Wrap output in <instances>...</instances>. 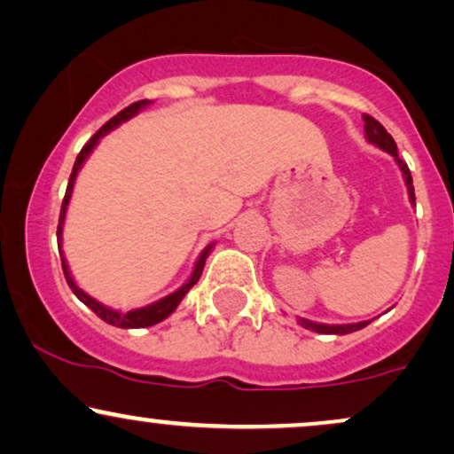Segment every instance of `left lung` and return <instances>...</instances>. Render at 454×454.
I'll list each match as a JSON object with an SVG mask.
<instances>
[{"label":"left lung","mask_w":454,"mask_h":454,"mask_svg":"<svg viewBox=\"0 0 454 454\" xmlns=\"http://www.w3.org/2000/svg\"><path fill=\"white\" fill-rule=\"evenodd\" d=\"M364 129H365V137H368L370 144L379 145L380 150L389 152V154L395 158L397 165H400L402 173H403V179H406V185H408V194H411V200L414 203V185H412V175H411V168H408L406 162L402 160L400 156H397V145L395 141L389 133H387V129L383 124L379 122V120H374L372 116H368V114H364ZM300 324L304 327H309V330L313 332H319V334H351V332H357L362 330L370 324V321H359V324H347V325H327V324H315V321H309V319H300Z\"/></svg>","instance_id":"obj_1"}]
</instances>
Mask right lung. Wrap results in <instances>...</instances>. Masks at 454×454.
Segmentation results:
<instances>
[{"label": "right lung", "instance_id": "1", "mask_svg": "<svg viewBox=\"0 0 454 454\" xmlns=\"http://www.w3.org/2000/svg\"><path fill=\"white\" fill-rule=\"evenodd\" d=\"M147 103H150V101L144 99V101L133 103V106L124 107L122 112H118L116 116H114L112 120H107V122L103 124V127H101L99 130H97V133L92 135V137L89 139V144H86V145L82 147V150H80V154H78V158H75V162H74V168H71L69 184H67V192H65V199H63V205H61V215H59V228H57V241H59V245H61V234H63L65 211H67V205H69V199H71V190H74L75 175H78L80 167L84 165V160H86V158H89V154L92 152V147H95L97 144H99V139L103 137V135H107L109 130L116 129L120 122H127L129 118H133L135 114H137L141 107H145V106H147ZM211 247H213V245H209V247H207V249L203 251V254H200V258H199V262H196V266H194V270H192V277H190V279H188V283H185V286L179 287L177 292L168 294V296H165L162 300H158V302H154V304H147V307H144V309L127 310V313H120V310H114V309L103 307L101 302H97V300H95V298H90L89 294L82 292V289H80L78 286H75V281L71 279L69 269H67V262H65V258H63V251H61V247H59V251H61V266H63V275H65V279H67V286L71 287V292H74L75 296H78V298L82 300V302H84L86 307H89V309L92 310V313H95L97 317H99V319L106 321V324H109V325H116V327H124V330H133V327H147V325L160 324L162 319H167V317L171 315L175 309H177V304L182 302V298L185 296V294L190 292V289H192V286H196V281H199V279H200V275H203L205 260H207V255H209Z\"/></svg>", "mask_w": 454, "mask_h": 454}]
</instances>
